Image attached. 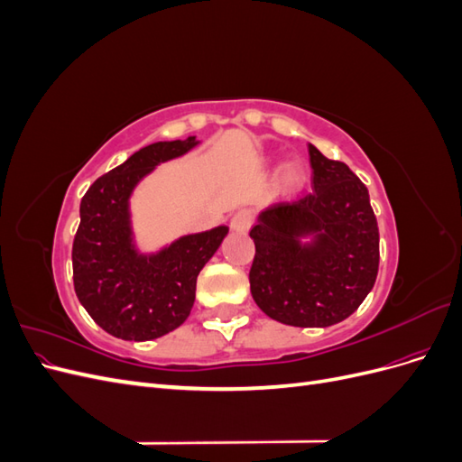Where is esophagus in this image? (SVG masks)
Masks as SVG:
<instances>
[{"label": "esophagus", "instance_id": "1", "mask_svg": "<svg viewBox=\"0 0 462 462\" xmlns=\"http://www.w3.org/2000/svg\"><path fill=\"white\" fill-rule=\"evenodd\" d=\"M254 221V214L250 209H239L233 217H231V229L235 231H248L250 226Z\"/></svg>", "mask_w": 462, "mask_h": 462}]
</instances>
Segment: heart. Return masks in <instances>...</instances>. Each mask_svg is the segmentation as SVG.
<instances>
[{
  "label": "heart",
  "mask_w": 462,
  "mask_h": 462,
  "mask_svg": "<svg viewBox=\"0 0 462 462\" xmlns=\"http://www.w3.org/2000/svg\"><path fill=\"white\" fill-rule=\"evenodd\" d=\"M304 180V170L299 163H289L283 171V183L289 187H297Z\"/></svg>",
  "instance_id": "b5f03b06"
}]
</instances>
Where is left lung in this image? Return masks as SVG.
I'll return each mask as SVG.
<instances>
[{"label":"left lung","instance_id":"obj_1","mask_svg":"<svg viewBox=\"0 0 462 462\" xmlns=\"http://www.w3.org/2000/svg\"><path fill=\"white\" fill-rule=\"evenodd\" d=\"M310 194L265 208L250 229L256 253L250 292L263 314L295 328H328L351 316L372 291L380 231L368 189L343 162L309 144ZM316 232L309 247L298 236Z\"/></svg>","mask_w":462,"mask_h":462}]
</instances>
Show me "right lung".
Wrapping results in <instances>:
<instances>
[{"label":"right lung","mask_w":462,"mask_h":462,"mask_svg":"<svg viewBox=\"0 0 462 462\" xmlns=\"http://www.w3.org/2000/svg\"><path fill=\"white\" fill-rule=\"evenodd\" d=\"M197 146L187 141L156 143L96 179L80 200L73 241L75 292L90 318L114 337L150 341L189 318L197 277L219 248L227 227L180 236L153 256L131 243L129 197L153 167Z\"/></svg>","instance_id":"obj_1"}]
</instances>
